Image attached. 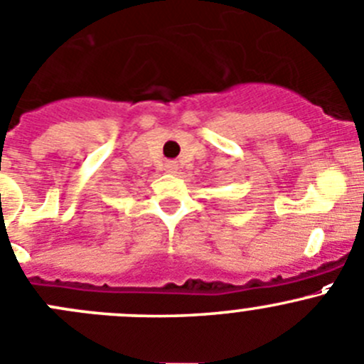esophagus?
Wrapping results in <instances>:
<instances>
[{
  "label": "esophagus",
  "mask_w": 364,
  "mask_h": 364,
  "mask_svg": "<svg viewBox=\"0 0 364 364\" xmlns=\"http://www.w3.org/2000/svg\"><path fill=\"white\" fill-rule=\"evenodd\" d=\"M178 164H176V161H167V164H165V172H168V174H176V172H178Z\"/></svg>",
  "instance_id": "obj_1"
}]
</instances>
